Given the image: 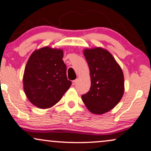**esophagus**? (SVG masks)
I'll list each match as a JSON object with an SVG mask.
<instances>
[{"label":"esophagus","instance_id":"esophagus-1","mask_svg":"<svg viewBox=\"0 0 151 151\" xmlns=\"http://www.w3.org/2000/svg\"><path fill=\"white\" fill-rule=\"evenodd\" d=\"M77 79H75V80H73V81H72V84L75 85L76 83H77Z\"/></svg>","mask_w":151,"mask_h":151}]
</instances>
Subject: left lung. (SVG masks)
Masks as SVG:
<instances>
[{
    "label": "left lung",
    "mask_w": 151,
    "mask_h": 151,
    "mask_svg": "<svg viewBox=\"0 0 151 151\" xmlns=\"http://www.w3.org/2000/svg\"><path fill=\"white\" fill-rule=\"evenodd\" d=\"M91 74V88L81 96L92 113L101 115L110 111L120 101L124 93V75L115 58L101 48L83 51Z\"/></svg>",
    "instance_id": "8db88e82"
}]
</instances>
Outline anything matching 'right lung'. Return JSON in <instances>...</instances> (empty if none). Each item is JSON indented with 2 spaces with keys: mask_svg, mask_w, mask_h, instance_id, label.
I'll list each match as a JSON object with an SVG mask.
<instances>
[{
  "mask_svg": "<svg viewBox=\"0 0 151 151\" xmlns=\"http://www.w3.org/2000/svg\"><path fill=\"white\" fill-rule=\"evenodd\" d=\"M63 51L49 47L35 50L27 62L24 74V90L31 103L39 108L53 106L69 89Z\"/></svg>",
  "mask_w": 151,
  "mask_h": 151,
  "instance_id": "1",
  "label": "right lung"
}]
</instances>
